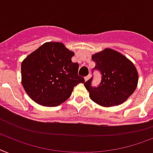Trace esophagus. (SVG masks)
<instances>
[{"label": "esophagus", "mask_w": 153, "mask_h": 153, "mask_svg": "<svg viewBox=\"0 0 153 153\" xmlns=\"http://www.w3.org/2000/svg\"><path fill=\"white\" fill-rule=\"evenodd\" d=\"M89 78H90V74H89V75H87V76H85V82L89 80Z\"/></svg>", "instance_id": "esophagus-1"}]
</instances>
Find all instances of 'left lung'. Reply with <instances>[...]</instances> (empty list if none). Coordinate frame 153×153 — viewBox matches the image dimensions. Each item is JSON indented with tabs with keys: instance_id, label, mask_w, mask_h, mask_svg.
I'll return each instance as SVG.
<instances>
[{
	"instance_id": "8db88e82",
	"label": "left lung",
	"mask_w": 153,
	"mask_h": 153,
	"mask_svg": "<svg viewBox=\"0 0 153 153\" xmlns=\"http://www.w3.org/2000/svg\"><path fill=\"white\" fill-rule=\"evenodd\" d=\"M92 59L96 64L92 72L98 71L101 81L97 86H93L91 77L84 83L91 100L105 107L119 105L127 100L138 82L137 69L132 62L111 48L94 54Z\"/></svg>"
}]
</instances>
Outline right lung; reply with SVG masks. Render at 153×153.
<instances>
[{
	"mask_svg": "<svg viewBox=\"0 0 153 153\" xmlns=\"http://www.w3.org/2000/svg\"><path fill=\"white\" fill-rule=\"evenodd\" d=\"M74 53L59 42H47L22 63V84L33 101L47 107L58 106L70 97L74 86L85 82L78 74Z\"/></svg>",
	"mask_w": 153,
	"mask_h": 153,
	"instance_id": "1",
	"label": "right lung"
}]
</instances>
